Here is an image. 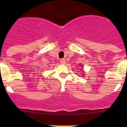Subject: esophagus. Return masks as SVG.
<instances>
[{
	"label": "esophagus",
	"mask_w": 127,
	"mask_h": 127,
	"mask_svg": "<svg viewBox=\"0 0 127 127\" xmlns=\"http://www.w3.org/2000/svg\"><path fill=\"white\" fill-rule=\"evenodd\" d=\"M60 63H61L62 64H64L65 63H66V60H65V59L64 58H62L60 60Z\"/></svg>",
	"instance_id": "obj_1"
}]
</instances>
